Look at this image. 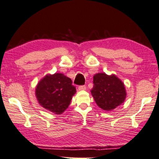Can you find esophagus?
Returning <instances> with one entry per match:
<instances>
[{"mask_svg": "<svg viewBox=\"0 0 159 159\" xmlns=\"http://www.w3.org/2000/svg\"><path fill=\"white\" fill-rule=\"evenodd\" d=\"M78 90H79V91H85V90H86V86L85 85H80L78 87Z\"/></svg>", "mask_w": 159, "mask_h": 159, "instance_id": "esophagus-1", "label": "esophagus"}]
</instances>
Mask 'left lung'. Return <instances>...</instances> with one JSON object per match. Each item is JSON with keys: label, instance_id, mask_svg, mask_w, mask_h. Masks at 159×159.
<instances>
[{"label": "left lung", "instance_id": "8db88e82", "mask_svg": "<svg viewBox=\"0 0 159 159\" xmlns=\"http://www.w3.org/2000/svg\"><path fill=\"white\" fill-rule=\"evenodd\" d=\"M91 94L97 105L104 111H111L124 102L126 98L125 85L114 74L98 73L93 76Z\"/></svg>", "mask_w": 159, "mask_h": 159}]
</instances>
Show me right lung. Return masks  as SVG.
Wrapping results in <instances>:
<instances>
[{
    "instance_id": "add662e5",
    "label": "right lung",
    "mask_w": 159,
    "mask_h": 159,
    "mask_svg": "<svg viewBox=\"0 0 159 159\" xmlns=\"http://www.w3.org/2000/svg\"><path fill=\"white\" fill-rule=\"evenodd\" d=\"M75 93L72 80L60 73L47 74L35 89L39 104L55 114H61L68 108Z\"/></svg>"
}]
</instances>
